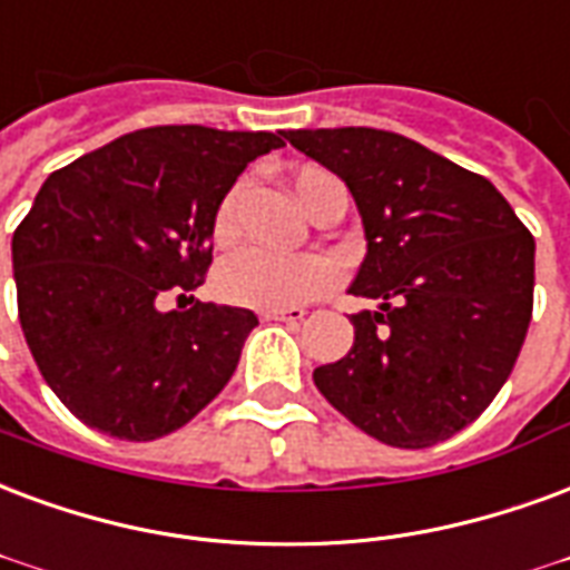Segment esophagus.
<instances>
[{
  "label": "esophagus",
  "mask_w": 570,
  "mask_h": 570,
  "mask_svg": "<svg viewBox=\"0 0 570 570\" xmlns=\"http://www.w3.org/2000/svg\"><path fill=\"white\" fill-rule=\"evenodd\" d=\"M265 320H281V323H302L305 320V307H274L263 311Z\"/></svg>",
  "instance_id": "obj_1"
}]
</instances>
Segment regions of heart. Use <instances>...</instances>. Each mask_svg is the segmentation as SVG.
Returning a JSON list of instances; mask_svg holds the SVG:
<instances>
[{"mask_svg": "<svg viewBox=\"0 0 570 570\" xmlns=\"http://www.w3.org/2000/svg\"><path fill=\"white\" fill-rule=\"evenodd\" d=\"M326 171L307 168L296 178V193L307 210L317 205L320 180ZM244 193V180L223 196L214 214V238L229 242L235 235V214H238V199ZM338 268L326 256L317 253H302V256H274V253L244 247L223 259L217 268V293L223 302L242 307H256V311H274V307H293L302 302H311L326 293L335 284Z\"/></svg>", "mask_w": 570, "mask_h": 570, "instance_id": "obj_1", "label": "heart"}]
</instances>
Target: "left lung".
I'll return each instance as SVG.
<instances>
[{
  "label": "left lung",
  "mask_w": 570,
  "mask_h": 570,
  "mask_svg": "<svg viewBox=\"0 0 570 570\" xmlns=\"http://www.w3.org/2000/svg\"><path fill=\"white\" fill-rule=\"evenodd\" d=\"M286 141L335 171L368 253L350 286L353 347L314 371L326 402L390 446L423 450L499 395L532 320L534 238L487 178L368 126L293 129Z\"/></svg>",
  "instance_id": "obj_1"
}]
</instances>
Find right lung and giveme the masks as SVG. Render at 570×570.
Returning <instances> with one entry per match:
<instances>
[{
	"mask_svg": "<svg viewBox=\"0 0 570 570\" xmlns=\"http://www.w3.org/2000/svg\"><path fill=\"white\" fill-rule=\"evenodd\" d=\"M284 138L150 126L41 184L11 238L17 311L41 377L81 423L154 441L229 383L256 314L193 296L159 311V298L202 284L217 205Z\"/></svg>",
	"mask_w": 570,
	"mask_h": 570,
	"instance_id": "1",
	"label": "right lung"
}]
</instances>
